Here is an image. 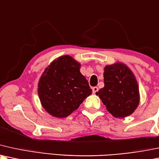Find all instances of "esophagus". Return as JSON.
<instances>
[{
	"instance_id": "1",
	"label": "esophagus",
	"mask_w": 159,
	"mask_h": 159,
	"mask_svg": "<svg viewBox=\"0 0 159 159\" xmlns=\"http://www.w3.org/2000/svg\"><path fill=\"white\" fill-rule=\"evenodd\" d=\"M98 90H99V89H98V87H93L92 91H93V93H94V94H96V93L98 91Z\"/></svg>"
}]
</instances>
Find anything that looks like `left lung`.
<instances>
[{
  "mask_svg": "<svg viewBox=\"0 0 159 159\" xmlns=\"http://www.w3.org/2000/svg\"><path fill=\"white\" fill-rule=\"evenodd\" d=\"M104 87L96 93L114 117L133 113L139 103V90L135 76L126 65L117 63L104 69Z\"/></svg>",
  "mask_w": 159,
  "mask_h": 159,
  "instance_id": "1",
  "label": "left lung"
}]
</instances>
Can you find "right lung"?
Listing matches in <instances>:
<instances>
[{
  "label": "right lung",
  "instance_id": "right-lung-1",
  "mask_svg": "<svg viewBox=\"0 0 159 159\" xmlns=\"http://www.w3.org/2000/svg\"><path fill=\"white\" fill-rule=\"evenodd\" d=\"M80 66L72 57L64 56L53 61L41 76L39 99L44 109L53 116L68 117L92 93Z\"/></svg>",
  "mask_w": 159,
  "mask_h": 159
}]
</instances>
